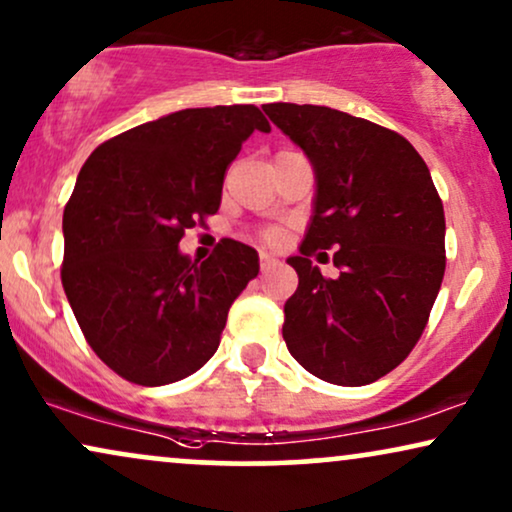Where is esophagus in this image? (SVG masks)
Segmentation results:
<instances>
[{"mask_svg":"<svg viewBox=\"0 0 512 512\" xmlns=\"http://www.w3.org/2000/svg\"><path fill=\"white\" fill-rule=\"evenodd\" d=\"M278 264V260H276V255H271V252H260V267H262V271H269V269H274Z\"/></svg>","mask_w":512,"mask_h":512,"instance_id":"34e87169","label":"esophagus"}]
</instances>
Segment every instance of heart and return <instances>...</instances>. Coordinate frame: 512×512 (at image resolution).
<instances>
[{"instance_id":"obj_1","label":"heart","mask_w":512,"mask_h":512,"mask_svg":"<svg viewBox=\"0 0 512 512\" xmlns=\"http://www.w3.org/2000/svg\"><path fill=\"white\" fill-rule=\"evenodd\" d=\"M264 241H269V243H274V241H278V231H264Z\"/></svg>"}]
</instances>
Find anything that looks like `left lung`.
Masks as SVG:
<instances>
[{"mask_svg":"<svg viewBox=\"0 0 512 512\" xmlns=\"http://www.w3.org/2000/svg\"><path fill=\"white\" fill-rule=\"evenodd\" d=\"M264 113L312 163L316 193L283 340L333 385L375 383L409 357L444 278V208L401 134L328 106L267 103ZM335 247L326 279L308 255ZM325 254V253H320Z\"/></svg>","mask_w":512,"mask_h":512,"instance_id":"obj_1","label":"left lung"}]
</instances>
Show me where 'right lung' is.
I'll return each mask as SVG.
<instances>
[{"mask_svg": "<svg viewBox=\"0 0 512 512\" xmlns=\"http://www.w3.org/2000/svg\"><path fill=\"white\" fill-rule=\"evenodd\" d=\"M255 129L271 132L257 106L186 108L108 139L77 174L63 290L96 357L129 383L170 385L208 364L260 271L257 250L231 238L205 262L179 250L219 210L226 167Z\"/></svg>", "mask_w": 512, "mask_h": 512, "instance_id": "add662e5", "label": "right lung"}]
</instances>
